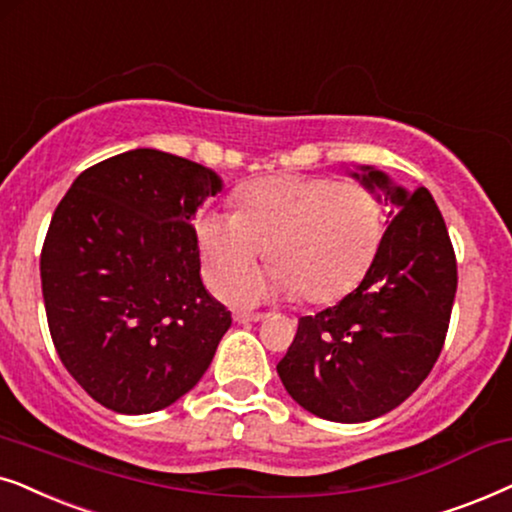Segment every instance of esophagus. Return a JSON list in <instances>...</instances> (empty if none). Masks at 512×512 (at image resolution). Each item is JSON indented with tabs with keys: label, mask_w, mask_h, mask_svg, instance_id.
Listing matches in <instances>:
<instances>
[{
	"label": "esophagus",
	"mask_w": 512,
	"mask_h": 512,
	"mask_svg": "<svg viewBox=\"0 0 512 512\" xmlns=\"http://www.w3.org/2000/svg\"><path fill=\"white\" fill-rule=\"evenodd\" d=\"M264 318H267V313L262 311H234V320L238 325L257 323V320H264Z\"/></svg>",
	"instance_id": "obj_1"
}]
</instances>
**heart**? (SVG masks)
Returning a JSON list of instances; mask_svg holds the SVG:
<instances>
[{"label":"heart","instance_id":"b5f03b06","mask_svg":"<svg viewBox=\"0 0 512 512\" xmlns=\"http://www.w3.org/2000/svg\"><path fill=\"white\" fill-rule=\"evenodd\" d=\"M236 206L196 217L206 278L217 285L231 275L222 295L236 304L271 295L335 302L365 276L384 234L379 196L356 180L269 175L238 189ZM264 244L275 267L239 275Z\"/></svg>","mask_w":512,"mask_h":512}]
</instances>
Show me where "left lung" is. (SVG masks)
Wrapping results in <instances>:
<instances>
[{
  "mask_svg": "<svg viewBox=\"0 0 512 512\" xmlns=\"http://www.w3.org/2000/svg\"><path fill=\"white\" fill-rule=\"evenodd\" d=\"M363 185L384 189L391 222L363 283L342 302L302 316L276 365L306 412L358 424L405 403L433 370L456 295V255L426 187L407 192L365 166Z\"/></svg>",
  "mask_w": 512,
  "mask_h": 512,
  "instance_id": "8db88e82",
  "label": "left lung"
}]
</instances>
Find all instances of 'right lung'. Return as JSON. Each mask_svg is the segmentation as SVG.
Segmentation results:
<instances>
[{
    "label": "right lung",
    "mask_w": 512,
    "mask_h": 512,
    "mask_svg": "<svg viewBox=\"0 0 512 512\" xmlns=\"http://www.w3.org/2000/svg\"><path fill=\"white\" fill-rule=\"evenodd\" d=\"M220 189L201 163L133 149L86 168L58 203L39 262L46 320L65 370L107 410L173 405L229 330L192 224Z\"/></svg>",
    "instance_id": "1"
}]
</instances>
